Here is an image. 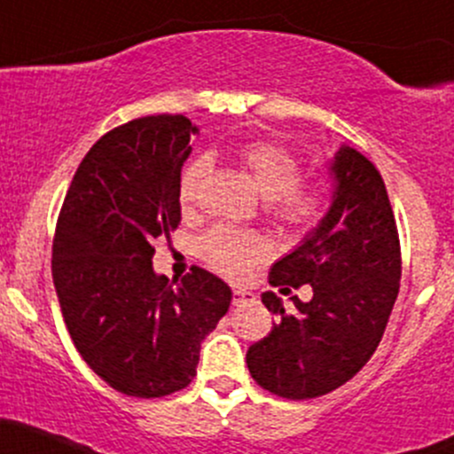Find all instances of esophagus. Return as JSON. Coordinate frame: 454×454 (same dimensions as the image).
<instances>
[{
	"mask_svg": "<svg viewBox=\"0 0 454 454\" xmlns=\"http://www.w3.org/2000/svg\"><path fill=\"white\" fill-rule=\"evenodd\" d=\"M256 301V295L252 291H246V288H232V303L235 306H246V303Z\"/></svg>",
	"mask_w": 454,
	"mask_h": 454,
	"instance_id": "1",
	"label": "esophagus"
}]
</instances>
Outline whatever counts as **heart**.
<instances>
[{"mask_svg": "<svg viewBox=\"0 0 454 454\" xmlns=\"http://www.w3.org/2000/svg\"><path fill=\"white\" fill-rule=\"evenodd\" d=\"M241 161L252 172L254 181L267 200L269 215L293 231L310 228L327 213L332 202V187L323 178L306 181L303 163L297 153L284 144L252 142L241 148ZM211 172V159L196 157L189 161L178 181V202L185 211L196 207L198 198ZM200 256L219 273L241 278L267 258L269 243L254 231H239L232 226H213L198 243Z\"/></svg>", "mask_w": 454, "mask_h": 454, "instance_id": "heart-1", "label": "heart"}]
</instances>
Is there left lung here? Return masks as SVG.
<instances>
[{"label":"left lung","instance_id":"1","mask_svg":"<svg viewBox=\"0 0 454 454\" xmlns=\"http://www.w3.org/2000/svg\"><path fill=\"white\" fill-rule=\"evenodd\" d=\"M332 207L297 250L269 273L271 286H312V300L276 293L261 300L278 317L247 348L254 381L271 395L303 401L336 390L371 360L386 332L401 282V243L381 174L356 148L332 161Z\"/></svg>","mask_w":454,"mask_h":454}]
</instances>
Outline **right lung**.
I'll use <instances>...</instances> for the list:
<instances>
[{
  "label": "right lung",
  "mask_w": 454,
  "mask_h": 454,
  "mask_svg": "<svg viewBox=\"0 0 454 454\" xmlns=\"http://www.w3.org/2000/svg\"><path fill=\"white\" fill-rule=\"evenodd\" d=\"M198 129L146 116L90 148L59 208L51 271L64 323L86 364L127 396L159 398L196 377L200 345L232 291L207 269L181 282L153 269L159 237L181 223L178 181Z\"/></svg>",
  "instance_id": "1"
}]
</instances>
